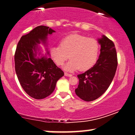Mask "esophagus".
I'll list each match as a JSON object with an SVG mask.
<instances>
[{"label": "esophagus", "mask_w": 135, "mask_h": 135, "mask_svg": "<svg viewBox=\"0 0 135 135\" xmlns=\"http://www.w3.org/2000/svg\"><path fill=\"white\" fill-rule=\"evenodd\" d=\"M64 75L65 76H68V77H71L72 76V74H68L67 73H64Z\"/></svg>", "instance_id": "34e87169"}]
</instances>
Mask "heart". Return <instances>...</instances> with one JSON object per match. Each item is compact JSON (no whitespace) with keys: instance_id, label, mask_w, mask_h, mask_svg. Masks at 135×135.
I'll list each match as a JSON object with an SVG mask.
<instances>
[{"instance_id":"b5f03b06","label":"heart","mask_w":135,"mask_h":135,"mask_svg":"<svg viewBox=\"0 0 135 135\" xmlns=\"http://www.w3.org/2000/svg\"><path fill=\"white\" fill-rule=\"evenodd\" d=\"M99 50L100 45L96 40L73 34L64 38L59 46L52 47L50 55L57 66L62 65L69 56L71 60L64 67L65 71L73 72L79 69L85 71L96 63Z\"/></svg>"}]
</instances>
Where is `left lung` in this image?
Segmentation results:
<instances>
[{
  "instance_id": "obj_1",
  "label": "left lung",
  "mask_w": 135,
  "mask_h": 135,
  "mask_svg": "<svg viewBox=\"0 0 135 135\" xmlns=\"http://www.w3.org/2000/svg\"><path fill=\"white\" fill-rule=\"evenodd\" d=\"M101 46L99 57L93 67L78 75L79 85L76 95L86 102L99 98L110 86L116 72L118 61L116 49L112 41L106 36L98 39Z\"/></svg>"
}]
</instances>
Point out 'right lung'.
Masks as SVG:
<instances>
[{"label":"right lung","mask_w":135,"mask_h":135,"mask_svg":"<svg viewBox=\"0 0 135 135\" xmlns=\"http://www.w3.org/2000/svg\"><path fill=\"white\" fill-rule=\"evenodd\" d=\"M53 32L54 30L47 26L36 27L21 37L15 53V70L19 82L26 93L35 99L50 95L57 81L64 75L62 70L46 54L37 56L38 44H46L48 35Z\"/></svg>","instance_id":"add662e5"}]
</instances>
